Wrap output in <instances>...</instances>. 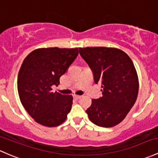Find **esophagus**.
Instances as JSON below:
<instances>
[{
	"mask_svg": "<svg viewBox=\"0 0 158 158\" xmlns=\"http://www.w3.org/2000/svg\"><path fill=\"white\" fill-rule=\"evenodd\" d=\"M81 97H82V96H81V95H74L73 96V98H74L75 99H76V100H78V99L80 98Z\"/></svg>",
	"mask_w": 158,
	"mask_h": 158,
	"instance_id": "esophagus-1",
	"label": "esophagus"
}]
</instances>
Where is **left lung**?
<instances>
[{
  "instance_id": "left-lung-1",
  "label": "left lung",
  "mask_w": 158,
  "mask_h": 158,
  "mask_svg": "<svg viewBox=\"0 0 158 158\" xmlns=\"http://www.w3.org/2000/svg\"><path fill=\"white\" fill-rule=\"evenodd\" d=\"M79 54L89 64L102 96L92 99L86 110L89 118L98 127H113L122 122L135 104L139 78L130 57L114 48H80Z\"/></svg>"
}]
</instances>
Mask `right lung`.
<instances>
[{
	"label": "right lung",
	"mask_w": 158,
	"mask_h": 158,
	"mask_svg": "<svg viewBox=\"0 0 158 158\" xmlns=\"http://www.w3.org/2000/svg\"><path fill=\"white\" fill-rule=\"evenodd\" d=\"M78 54V48H39L23 60L18 74V93L24 108L38 123L54 127L66 120L73 97L53 92L51 87L59 85L60 77Z\"/></svg>",
	"instance_id": "add662e5"
}]
</instances>
